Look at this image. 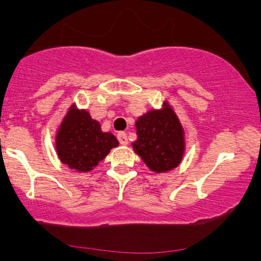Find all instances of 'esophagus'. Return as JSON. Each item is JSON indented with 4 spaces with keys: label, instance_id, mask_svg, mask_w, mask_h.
Wrapping results in <instances>:
<instances>
[{
    "label": "esophagus",
    "instance_id": "obj_1",
    "mask_svg": "<svg viewBox=\"0 0 261 261\" xmlns=\"http://www.w3.org/2000/svg\"><path fill=\"white\" fill-rule=\"evenodd\" d=\"M117 139H118V141H120L121 145H127L128 140H127V135H126L125 133H118Z\"/></svg>",
    "mask_w": 261,
    "mask_h": 261
}]
</instances>
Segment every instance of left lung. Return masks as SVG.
<instances>
[{
	"mask_svg": "<svg viewBox=\"0 0 261 261\" xmlns=\"http://www.w3.org/2000/svg\"><path fill=\"white\" fill-rule=\"evenodd\" d=\"M138 139L134 151L154 173H167L180 165L186 154V131L168 101L162 109H152L135 121Z\"/></svg>",
	"mask_w": 261,
	"mask_h": 261,
	"instance_id": "left-lung-1",
	"label": "left lung"
}]
</instances>
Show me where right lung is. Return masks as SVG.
<instances>
[{"mask_svg": "<svg viewBox=\"0 0 261 261\" xmlns=\"http://www.w3.org/2000/svg\"><path fill=\"white\" fill-rule=\"evenodd\" d=\"M117 146L114 134L102 131L101 123L75 103L68 107L55 131L58 158L69 169L80 173L92 172Z\"/></svg>", "mask_w": 261, "mask_h": 261, "instance_id": "right-lung-1", "label": "right lung"}]
</instances>
